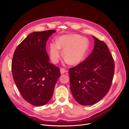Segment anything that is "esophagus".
Returning a JSON list of instances; mask_svg holds the SVG:
<instances>
[{
  "label": "esophagus",
  "instance_id": "esophagus-1",
  "mask_svg": "<svg viewBox=\"0 0 129 129\" xmlns=\"http://www.w3.org/2000/svg\"><path fill=\"white\" fill-rule=\"evenodd\" d=\"M60 72H61V74H63L64 73H67L68 71H67V70H66L64 68H61L60 69Z\"/></svg>",
  "mask_w": 129,
  "mask_h": 129
}]
</instances>
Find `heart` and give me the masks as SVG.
Instances as JSON below:
<instances>
[{"instance_id":"1","label":"heart","mask_w":129,"mask_h":129,"mask_svg":"<svg viewBox=\"0 0 129 129\" xmlns=\"http://www.w3.org/2000/svg\"><path fill=\"white\" fill-rule=\"evenodd\" d=\"M89 49V41L79 34L64 35L57 39L56 42L49 44V55L54 63L59 61L63 50V57L72 65L79 64L86 56Z\"/></svg>"}]
</instances>
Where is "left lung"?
<instances>
[{
  "label": "left lung",
  "instance_id": "8db88e82",
  "mask_svg": "<svg viewBox=\"0 0 129 129\" xmlns=\"http://www.w3.org/2000/svg\"><path fill=\"white\" fill-rule=\"evenodd\" d=\"M93 51L84 61L69 68L74 98L82 105H92L107 94L111 86L115 62L105 43L95 37Z\"/></svg>",
  "mask_w": 129,
  "mask_h": 129
}]
</instances>
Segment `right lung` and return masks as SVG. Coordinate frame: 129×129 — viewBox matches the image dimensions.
Returning a JSON list of instances; mask_svg holds the SVG:
<instances>
[{"label":"right lung","mask_w":129,"mask_h":129,"mask_svg":"<svg viewBox=\"0 0 129 129\" xmlns=\"http://www.w3.org/2000/svg\"><path fill=\"white\" fill-rule=\"evenodd\" d=\"M55 30L30 33L14 52L12 72L22 97L34 106L47 103L61 75L60 69L49 63L46 42Z\"/></svg>","instance_id":"add662e5"}]
</instances>
